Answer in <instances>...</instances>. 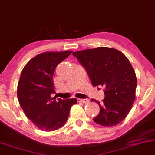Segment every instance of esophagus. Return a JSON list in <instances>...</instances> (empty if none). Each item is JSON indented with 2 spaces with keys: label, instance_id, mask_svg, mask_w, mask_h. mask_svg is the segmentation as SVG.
<instances>
[{
  "label": "esophagus",
  "instance_id": "esophagus-1",
  "mask_svg": "<svg viewBox=\"0 0 155 155\" xmlns=\"http://www.w3.org/2000/svg\"><path fill=\"white\" fill-rule=\"evenodd\" d=\"M78 102H83V103H86V102H88L89 100L88 99H78Z\"/></svg>",
  "mask_w": 155,
  "mask_h": 155
}]
</instances>
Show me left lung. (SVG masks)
Segmentation results:
<instances>
[{"instance_id":"1","label":"left lung","mask_w":155,"mask_h":155,"mask_svg":"<svg viewBox=\"0 0 155 155\" xmlns=\"http://www.w3.org/2000/svg\"><path fill=\"white\" fill-rule=\"evenodd\" d=\"M88 74L92 84L105 87V98L100 105V113L93 120L102 126L120 124L127 116L135 100L137 77L133 67L119 50L99 47L74 52Z\"/></svg>"}]
</instances>
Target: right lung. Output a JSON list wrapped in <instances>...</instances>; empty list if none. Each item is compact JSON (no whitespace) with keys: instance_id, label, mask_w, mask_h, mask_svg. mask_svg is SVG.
Instances as JSON below:
<instances>
[{"instance_id":"add662e5","label":"right lung","mask_w":155,"mask_h":155,"mask_svg":"<svg viewBox=\"0 0 155 155\" xmlns=\"http://www.w3.org/2000/svg\"><path fill=\"white\" fill-rule=\"evenodd\" d=\"M72 51L45 52L31 59L22 70L17 97L25 115L42 131H55L64 126L76 98H52L55 93L53 76L60 63Z\"/></svg>"}]
</instances>
